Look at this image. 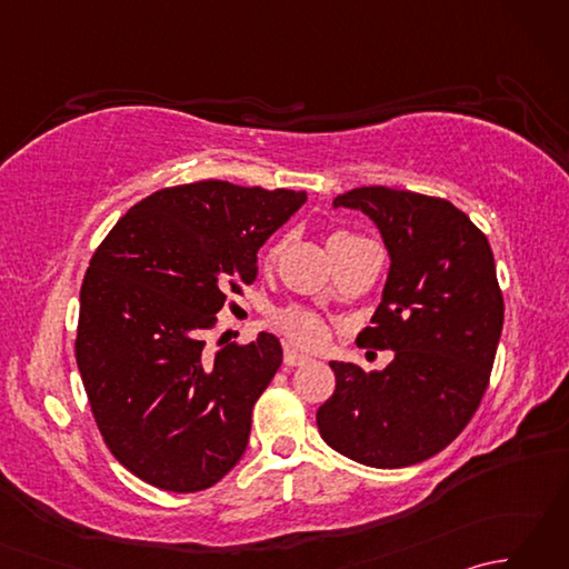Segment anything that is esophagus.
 Instances as JSON below:
<instances>
[{"label": "esophagus", "mask_w": 569, "mask_h": 569, "mask_svg": "<svg viewBox=\"0 0 569 569\" xmlns=\"http://www.w3.org/2000/svg\"><path fill=\"white\" fill-rule=\"evenodd\" d=\"M308 361H310V357L296 352V349H291V347H286V352H283L286 367H303V365H308Z\"/></svg>", "instance_id": "obj_1"}]
</instances>
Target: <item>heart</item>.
Masks as SVG:
<instances>
[{
    "label": "heart",
    "instance_id": "heart-1",
    "mask_svg": "<svg viewBox=\"0 0 569 569\" xmlns=\"http://www.w3.org/2000/svg\"><path fill=\"white\" fill-rule=\"evenodd\" d=\"M345 237H352V234H335L330 241L335 239H345ZM278 253H281V244H271L269 251H266V263H273L278 259ZM273 328L286 335L288 340L293 345L300 347H320L325 340H328V325L318 316V312H312L308 308H298V306H288L276 310L271 316Z\"/></svg>",
    "mask_w": 569,
    "mask_h": 569
}]
</instances>
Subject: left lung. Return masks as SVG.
Masks as SVG:
<instances>
[{"mask_svg":"<svg viewBox=\"0 0 569 569\" xmlns=\"http://www.w3.org/2000/svg\"><path fill=\"white\" fill-rule=\"evenodd\" d=\"M377 222L391 269L361 347L393 349L383 371L330 361L335 391L318 408L332 450L396 469L445 450L485 396L503 328L487 234L442 198L383 186L335 198Z\"/></svg>","mask_w":569,"mask_h":569,"instance_id":"left-lung-1","label":"left lung"}]
</instances>
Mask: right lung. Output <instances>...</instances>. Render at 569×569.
<instances>
[{
  "instance_id": "right-lung-1",
  "label": "right lung",
  "mask_w": 569,
  "mask_h": 569,
  "mask_svg": "<svg viewBox=\"0 0 569 569\" xmlns=\"http://www.w3.org/2000/svg\"><path fill=\"white\" fill-rule=\"evenodd\" d=\"M303 202L296 190L198 180L143 198L94 249L76 359L104 445L147 485L210 489L244 455L281 342L259 332L210 352L204 337L227 296L257 281L263 241Z\"/></svg>"
}]
</instances>
